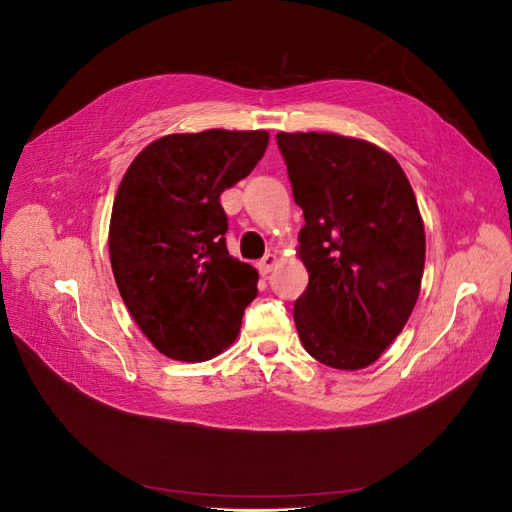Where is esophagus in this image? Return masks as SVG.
<instances>
[{
    "mask_svg": "<svg viewBox=\"0 0 512 512\" xmlns=\"http://www.w3.org/2000/svg\"><path fill=\"white\" fill-rule=\"evenodd\" d=\"M275 265H277V256H275V254H267L265 258H262V260L258 262V271H260L262 275H269V273L275 269Z\"/></svg>",
    "mask_w": 512,
    "mask_h": 512,
    "instance_id": "esophagus-1",
    "label": "esophagus"
}]
</instances>
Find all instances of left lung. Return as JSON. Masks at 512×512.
I'll return each mask as SVG.
<instances>
[{"label": "left lung", "instance_id": "1", "mask_svg": "<svg viewBox=\"0 0 512 512\" xmlns=\"http://www.w3.org/2000/svg\"><path fill=\"white\" fill-rule=\"evenodd\" d=\"M294 203L309 284L294 301L303 348L335 369L380 359L421 290L425 228L412 185L384 149L322 132L275 136Z\"/></svg>", "mask_w": 512, "mask_h": 512}]
</instances>
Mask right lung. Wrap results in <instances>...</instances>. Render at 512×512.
Wrapping results in <instances>:
<instances>
[{"label": "right lung", "mask_w": 512, "mask_h": 512, "mask_svg": "<svg viewBox=\"0 0 512 512\" xmlns=\"http://www.w3.org/2000/svg\"><path fill=\"white\" fill-rule=\"evenodd\" d=\"M269 134L207 130L147 145L115 196L108 252L134 322L175 361H209L235 342L258 271L232 258L220 194L265 156Z\"/></svg>", "instance_id": "right-lung-1"}]
</instances>
